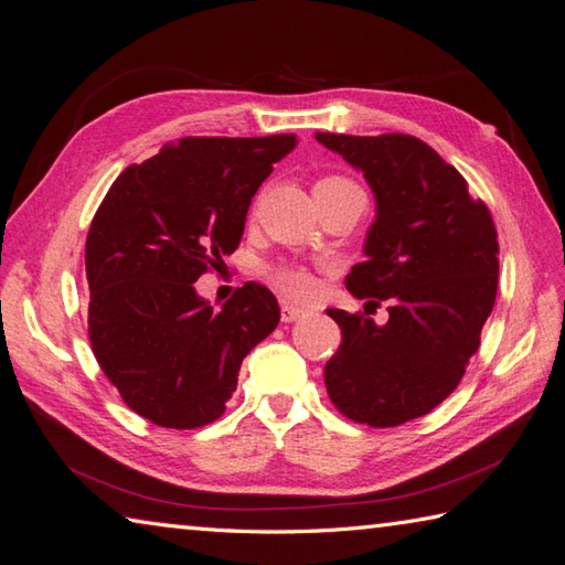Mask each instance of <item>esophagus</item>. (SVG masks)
Returning <instances> with one entry per match:
<instances>
[{
  "instance_id": "1",
  "label": "esophagus",
  "mask_w": 565,
  "mask_h": 565,
  "mask_svg": "<svg viewBox=\"0 0 565 565\" xmlns=\"http://www.w3.org/2000/svg\"><path fill=\"white\" fill-rule=\"evenodd\" d=\"M305 317V309H299V307H295V305H282L280 307V319L285 321V323H292V321H297V319H302Z\"/></svg>"
}]
</instances>
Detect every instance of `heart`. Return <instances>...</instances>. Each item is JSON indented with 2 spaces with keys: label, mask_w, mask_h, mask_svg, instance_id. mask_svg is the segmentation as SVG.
<instances>
[{
  "label": "heart",
  "mask_w": 565,
  "mask_h": 565,
  "mask_svg": "<svg viewBox=\"0 0 565 565\" xmlns=\"http://www.w3.org/2000/svg\"><path fill=\"white\" fill-rule=\"evenodd\" d=\"M319 183H345V179H323ZM270 282L278 287V290L290 297L297 299V302H307V299L315 297L319 292V280L315 273H309L307 268H299V266H278L270 270Z\"/></svg>",
  "instance_id": "1"
}]
</instances>
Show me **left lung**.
<instances>
[{
  "label": "left lung",
  "mask_w": 565,
  "mask_h": 565,
  "mask_svg": "<svg viewBox=\"0 0 565 565\" xmlns=\"http://www.w3.org/2000/svg\"><path fill=\"white\" fill-rule=\"evenodd\" d=\"M362 171L377 200L365 260L348 273L358 299H388V321L326 309L343 343L323 382L345 418L394 428L455 392L498 292V234L461 173L413 135L317 132Z\"/></svg>",
  "instance_id": "obj_1"
}]
</instances>
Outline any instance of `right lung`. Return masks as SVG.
Wrapping results in <instances>:
<instances>
[{"label":"right lung","mask_w":565,"mask_h":565,"mask_svg":"<svg viewBox=\"0 0 565 565\" xmlns=\"http://www.w3.org/2000/svg\"><path fill=\"white\" fill-rule=\"evenodd\" d=\"M295 135L183 137L125 169L86 236L89 341L125 404L161 428L217 420L242 360L280 321L246 282L217 311L195 280L236 250L250 198Z\"/></svg>","instance_id":"right-lung-1"}]
</instances>
